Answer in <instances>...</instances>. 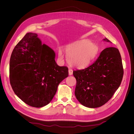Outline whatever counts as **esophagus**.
Segmentation results:
<instances>
[{"mask_svg": "<svg viewBox=\"0 0 134 134\" xmlns=\"http://www.w3.org/2000/svg\"><path fill=\"white\" fill-rule=\"evenodd\" d=\"M72 72H73L72 70L71 69H69V75H71L72 74Z\"/></svg>", "mask_w": 134, "mask_h": 134, "instance_id": "1", "label": "esophagus"}]
</instances>
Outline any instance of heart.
<instances>
[{
  "mask_svg": "<svg viewBox=\"0 0 134 134\" xmlns=\"http://www.w3.org/2000/svg\"><path fill=\"white\" fill-rule=\"evenodd\" d=\"M68 62L71 65L83 68L89 65L97 57L99 52L98 46L89 40H82L68 45L65 48ZM59 57L63 58L62 50L58 52Z\"/></svg>",
  "mask_w": 134,
  "mask_h": 134,
  "instance_id": "1",
  "label": "heart"
}]
</instances>
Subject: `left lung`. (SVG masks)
Masks as SVG:
<instances>
[{
	"label": "left lung",
	"instance_id": "obj_1",
	"mask_svg": "<svg viewBox=\"0 0 134 134\" xmlns=\"http://www.w3.org/2000/svg\"><path fill=\"white\" fill-rule=\"evenodd\" d=\"M104 41L111 42L105 38ZM124 75L121 55L117 48L107 47L89 67L73 71L76 80L75 96L79 102L88 108L103 106L120 87Z\"/></svg>",
	"mask_w": 134,
	"mask_h": 134
}]
</instances>
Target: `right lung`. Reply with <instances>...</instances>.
<instances>
[{"mask_svg":"<svg viewBox=\"0 0 134 134\" xmlns=\"http://www.w3.org/2000/svg\"><path fill=\"white\" fill-rule=\"evenodd\" d=\"M37 36L27 33L15 46L9 78L17 96L29 106L40 108L51 102L59 84L68 76V69L56 64L54 51Z\"/></svg>","mask_w":134,"mask_h":134,"instance_id":"obj_1","label":"right lung"}]
</instances>
